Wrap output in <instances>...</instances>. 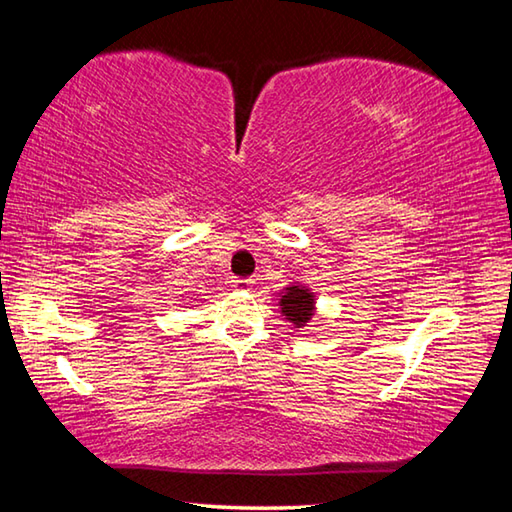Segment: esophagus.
Segmentation results:
<instances>
[{
	"mask_svg": "<svg viewBox=\"0 0 512 512\" xmlns=\"http://www.w3.org/2000/svg\"><path fill=\"white\" fill-rule=\"evenodd\" d=\"M232 284H235V289H239V291H248L250 287H253V280H250V277H235Z\"/></svg>",
	"mask_w": 512,
	"mask_h": 512,
	"instance_id": "1",
	"label": "esophagus"
}]
</instances>
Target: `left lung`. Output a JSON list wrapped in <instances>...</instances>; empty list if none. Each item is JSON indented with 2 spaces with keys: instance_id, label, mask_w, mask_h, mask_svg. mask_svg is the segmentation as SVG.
<instances>
[{
  "instance_id": "1",
  "label": "left lung",
  "mask_w": 512,
  "mask_h": 512,
  "mask_svg": "<svg viewBox=\"0 0 512 512\" xmlns=\"http://www.w3.org/2000/svg\"><path fill=\"white\" fill-rule=\"evenodd\" d=\"M277 307L293 327H307L316 314V296L302 282H291L277 293Z\"/></svg>"
}]
</instances>
